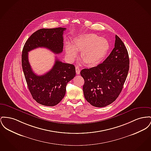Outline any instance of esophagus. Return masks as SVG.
<instances>
[{
  "label": "esophagus",
  "mask_w": 151,
  "mask_h": 151,
  "mask_svg": "<svg viewBox=\"0 0 151 151\" xmlns=\"http://www.w3.org/2000/svg\"><path fill=\"white\" fill-rule=\"evenodd\" d=\"M75 70H76V74H78V75L80 74V68H79V67L78 66H76V67H75Z\"/></svg>",
  "instance_id": "esophagus-1"
}]
</instances>
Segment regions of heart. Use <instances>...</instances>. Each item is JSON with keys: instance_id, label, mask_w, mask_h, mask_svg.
Returning a JSON list of instances; mask_svg holds the SVG:
<instances>
[{"instance_id": "1", "label": "heart", "mask_w": 151, "mask_h": 151, "mask_svg": "<svg viewBox=\"0 0 151 151\" xmlns=\"http://www.w3.org/2000/svg\"><path fill=\"white\" fill-rule=\"evenodd\" d=\"M109 43L106 39L95 34H82L76 37L73 44L68 43L66 52L72 59L75 58L77 51H81V58L86 65L92 66L101 62L109 50Z\"/></svg>"}]
</instances>
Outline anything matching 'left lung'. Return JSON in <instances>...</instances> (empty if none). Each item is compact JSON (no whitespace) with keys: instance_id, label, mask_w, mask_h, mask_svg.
I'll use <instances>...</instances> for the list:
<instances>
[{"instance_id":"left-lung-1","label":"left lung","mask_w":151,"mask_h":151,"mask_svg":"<svg viewBox=\"0 0 151 151\" xmlns=\"http://www.w3.org/2000/svg\"><path fill=\"white\" fill-rule=\"evenodd\" d=\"M127 50L115 36V47L106 59L98 65L80 72L86 100L92 106L104 107L112 103L121 93L129 68Z\"/></svg>"}]
</instances>
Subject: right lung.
<instances>
[{
  "instance_id": "right-lung-1",
  "label": "right lung",
  "mask_w": 151,
  "mask_h": 151,
  "mask_svg": "<svg viewBox=\"0 0 151 151\" xmlns=\"http://www.w3.org/2000/svg\"><path fill=\"white\" fill-rule=\"evenodd\" d=\"M65 29L62 27L40 29L27 39L23 48L22 65L28 88L36 101L45 106H55L64 97L67 83L75 76V67L56 59L50 71L39 76L31 67L28 52L44 47L56 54L62 53Z\"/></svg>"
}]
</instances>
